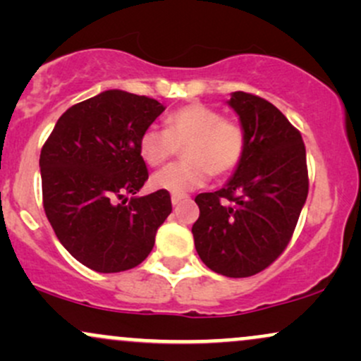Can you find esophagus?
Segmentation results:
<instances>
[{
  "label": "esophagus",
  "instance_id": "esophagus-1",
  "mask_svg": "<svg viewBox=\"0 0 361 361\" xmlns=\"http://www.w3.org/2000/svg\"><path fill=\"white\" fill-rule=\"evenodd\" d=\"M188 198V195H171V204L173 205H180L181 202H185Z\"/></svg>",
  "mask_w": 361,
  "mask_h": 361
}]
</instances>
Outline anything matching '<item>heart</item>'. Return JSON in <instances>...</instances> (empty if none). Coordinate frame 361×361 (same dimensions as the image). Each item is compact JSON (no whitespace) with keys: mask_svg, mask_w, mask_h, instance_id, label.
I'll return each instance as SVG.
<instances>
[{"mask_svg":"<svg viewBox=\"0 0 361 361\" xmlns=\"http://www.w3.org/2000/svg\"><path fill=\"white\" fill-rule=\"evenodd\" d=\"M180 147H185V163L157 171L152 188L185 195L204 186L210 175H229L241 163L246 134L241 123L224 118L219 110L192 103L171 111L164 130L149 127L139 139V154L151 168L163 166Z\"/></svg>","mask_w":361,"mask_h":361,"instance_id":"1","label":"heart"}]
</instances>
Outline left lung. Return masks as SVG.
<instances>
[{
	"label": "left lung",
	"mask_w": 361,
	"mask_h": 361,
	"mask_svg": "<svg viewBox=\"0 0 361 361\" xmlns=\"http://www.w3.org/2000/svg\"><path fill=\"white\" fill-rule=\"evenodd\" d=\"M229 106L246 134L244 156L226 186L195 197L192 233L198 256L215 273L244 279L285 251L309 193L300 132L256 94L234 91Z\"/></svg>",
	"instance_id": "1"
}]
</instances>
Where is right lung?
Segmentation results:
<instances>
[{
	"instance_id": "1",
	"label": "right lung",
	"mask_w": 361,
	"mask_h": 361,
	"mask_svg": "<svg viewBox=\"0 0 361 361\" xmlns=\"http://www.w3.org/2000/svg\"><path fill=\"white\" fill-rule=\"evenodd\" d=\"M163 111L152 98L109 90L66 110L45 140V215L62 246L91 270L137 267L171 214L164 190L134 197L149 178L139 139Z\"/></svg>"
}]
</instances>
